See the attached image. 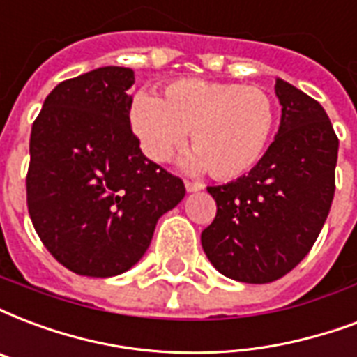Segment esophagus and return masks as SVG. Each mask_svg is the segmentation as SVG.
<instances>
[{"mask_svg": "<svg viewBox=\"0 0 357 357\" xmlns=\"http://www.w3.org/2000/svg\"><path fill=\"white\" fill-rule=\"evenodd\" d=\"M184 186H186V190H188V192H199V190H203V184H201V182H194V181H186L184 182Z\"/></svg>", "mask_w": 357, "mask_h": 357, "instance_id": "34e87169", "label": "esophagus"}]
</instances>
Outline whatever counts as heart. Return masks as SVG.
Masks as SVG:
<instances>
[{
  "mask_svg": "<svg viewBox=\"0 0 357 357\" xmlns=\"http://www.w3.org/2000/svg\"><path fill=\"white\" fill-rule=\"evenodd\" d=\"M131 124L154 162H167L192 131L194 152L184 165L192 171L207 167L214 178L233 181L250 173L267 154L278 105L261 86L182 79L167 84L163 99L139 93Z\"/></svg>",
  "mask_w": 357,
  "mask_h": 357,
  "instance_id": "1",
  "label": "heart"
}]
</instances>
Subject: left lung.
<instances>
[{
  "label": "left lung",
  "instance_id": "1",
  "mask_svg": "<svg viewBox=\"0 0 357 357\" xmlns=\"http://www.w3.org/2000/svg\"><path fill=\"white\" fill-rule=\"evenodd\" d=\"M280 128L250 173L208 186L216 201L201 245L227 278L267 284L282 278L310 252L335 194L339 139L324 107L277 79Z\"/></svg>",
  "mask_w": 357,
  "mask_h": 357
}]
</instances>
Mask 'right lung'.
<instances>
[{"instance_id": "obj_1", "label": "right lung", "mask_w": 357, "mask_h": 357, "mask_svg": "<svg viewBox=\"0 0 357 357\" xmlns=\"http://www.w3.org/2000/svg\"><path fill=\"white\" fill-rule=\"evenodd\" d=\"M135 75L99 67L48 93L31 126L26 195L47 250L82 277H114L143 258L158 218L186 188L150 162L131 131Z\"/></svg>"}]
</instances>
